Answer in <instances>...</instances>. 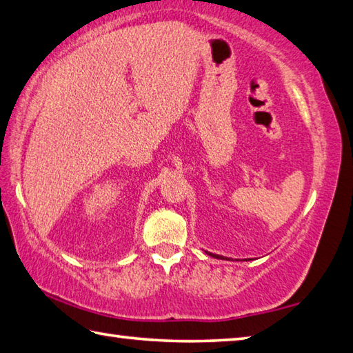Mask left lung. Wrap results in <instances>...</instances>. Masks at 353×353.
Masks as SVG:
<instances>
[{
    "instance_id": "8db88e82",
    "label": "left lung",
    "mask_w": 353,
    "mask_h": 353,
    "mask_svg": "<svg viewBox=\"0 0 353 353\" xmlns=\"http://www.w3.org/2000/svg\"><path fill=\"white\" fill-rule=\"evenodd\" d=\"M208 253V252H207ZM210 256H213V258H216V259H227V258H223V256H221V254H214V253H208Z\"/></svg>"
}]
</instances>
